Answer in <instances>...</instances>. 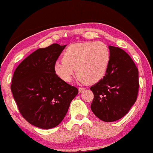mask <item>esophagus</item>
<instances>
[{
  "label": "esophagus",
  "mask_w": 153,
  "mask_h": 153,
  "mask_svg": "<svg viewBox=\"0 0 153 153\" xmlns=\"http://www.w3.org/2000/svg\"><path fill=\"white\" fill-rule=\"evenodd\" d=\"M85 90H86V88H85L79 87V93H82V92H84Z\"/></svg>",
  "instance_id": "34e87169"
}]
</instances>
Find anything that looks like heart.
<instances>
[{
	"mask_svg": "<svg viewBox=\"0 0 153 153\" xmlns=\"http://www.w3.org/2000/svg\"><path fill=\"white\" fill-rule=\"evenodd\" d=\"M62 59L53 67L59 78L69 82L76 69L80 80L92 84L105 76L109 64L110 51L100 41L73 44L64 51Z\"/></svg>",
	"mask_w": 153,
	"mask_h": 153,
	"instance_id": "obj_1",
	"label": "heart"
}]
</instances>
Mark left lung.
I'll return each mask as SVG.
<instances>
[{"label":"left lung","mask_w":153,"mask_h":153,"mask_svg":"<svg viewBox=\"0 0 153 153\" xmlns=\"http://www.w3.org/2000/svg\"><path fill=\"white\" fill-rule=\"evenodd\" d=\"M110 61L105 76L90 88L94 99L91 110L105 122L124 117L138 96V70L132 59L122 49L108 46Z\"/></svg>","instance_id":"1"}]
</instances>
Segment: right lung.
<instances>
[{
    "instance_id": "obj_1",
    "label": "right lung",
    "mask_w": 153,
    "mask_h": 153,
    "mask_svg": "<svg viewBox=\"0 0 153 153\" xmlns=\"http://www.w3.org/2000/svg\"><path fill=\"white\" fill-rule=\"evenodd\" d=\"M66 45L53 44L39 48L15 69L11 89L20 113L42 129L57 126L65 117L78 90L56 76L55 63Z\"/></svg>"
}]
</instances>
